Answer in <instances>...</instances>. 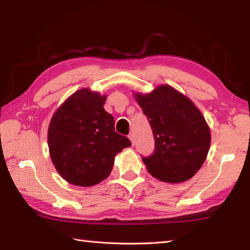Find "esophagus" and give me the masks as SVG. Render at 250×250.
I'll return each mask as SVG.
<instances>
[{
	"mask_svg": "<svg viewBox=\"0 0 250 250\" xmlns=\"http://www.w3.org/2000/svg\"><path fill=\"white\" fill-rule=\"evenodd\" d=\"M128 137H129V139H130V141H131L132 144L134 145V143H135V137H134V133H130V134L128 135Z\"/></svg>",
	"mask_w": 250,
	"mask_h": 250,
	"instance_id": "34e87169",
	"label": "esophagus"
}]
</instances>
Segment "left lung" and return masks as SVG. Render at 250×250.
Masks as SVG:
<instances>
[{
  "instance_id": "1",
  "label": "left lung",
  "mask_w": 250,
  "mask_h": 250,
  "mask_svg": "<svg viewBox=\"0 0 250 250\" xmlns=\"http://www.w3.org/2000/svg\"><path fill=\"white\" fill-rule=\"evenodd\" d=\"M135 98L155 139L153 152L142 156L148 172L171 184L190 179L204 163L210 145V132L201 111L169 86Z\"/></svg>"
}]
</instances>
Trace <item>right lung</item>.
<instances>
[{
	"mask_svg": "<svg viewBox=\"0 0 250 250\" xmlns=\"http://www.w3.org/2000/svg\"><path fill=\"white\" fill-rule=\"evenodd\" d=\"M105 95L82 89L58 109L50 121L48 146L57 171L66 182L90 187L107 178L116 153L130 147L115 131L114 117L103 107Z\"/></svg>",
	"mask_w": 250,
	"mask_h": 250,
	"instance_id": "obj_1",
	"label": "right lung"
}]
</instances>
